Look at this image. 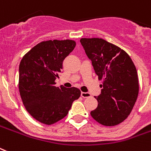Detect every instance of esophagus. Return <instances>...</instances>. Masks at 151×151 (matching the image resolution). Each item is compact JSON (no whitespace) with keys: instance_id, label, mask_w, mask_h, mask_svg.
<instances>
[{"instance_id":"obj_1","label":"esophagus","mask_w":151,"mask_h":151,"mask_svg":"<svg viewBox=\"0 0 151 151\" xmlns=\"http://www.w3.org/2000/svg\"><path fill=\"white\" fill-rule=\"evenodd\" d=\"M81 96L83 98H88V97H90L91 95H90V93H86V92H82L81 93Z\"/></svg>"}]
</instances>
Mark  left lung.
<instances>
[{
    "label": "left lung",
    "mask_w": 151,
    "mask_h": 151,
    "mask_svg": "<svg viewBox=\"0 0 151 151\" xmlns=\"http://www.w3.org/2000/svg\"><path fill=\"white\" fill-rule=\"evenodd\" d=\"M80 43L99 79L101 92L91 116L101 125L121 123L132 111L139 93L137 68L127 53L99 38H83Z\"/></svg>",
    "instance_id": "left-lung-1"
}]
</instances>
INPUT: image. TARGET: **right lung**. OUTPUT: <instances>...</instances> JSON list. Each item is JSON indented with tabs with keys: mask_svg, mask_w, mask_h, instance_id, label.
Here are the masks:
<instances>
[{
	"mask_svg": "<svg viewBox=\"0 0 151 151\" xmlns=\"http://www.w3.org/2000/svg\"><path fill=\"white\" fill-rule=\"evenodd\" d=\"M74 40H48L32 47L19 65V88L27 111L36 120L51 125L68 114L81 92L76 87L55 86L66 57L74 50Z\"/></svg>",
	"mask_w": 151,
	"mask_h": 151,
	"instance_id": "right-lung-1",
	"label": "right lung"
}]
</instances>
